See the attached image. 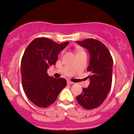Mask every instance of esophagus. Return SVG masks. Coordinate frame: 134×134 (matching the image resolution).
Returning <instances> with one entry per match:
<instances>
[{
  "mask_svg": "<svg viewBox=\"0 0 134 134\" xmlns=\"http://www.w3.org/2000/svg\"><path fill=\"white\" fill-rule=\"evenodd\" d=\"M73 83H74L73 82L70 81H69V80L67 81V84H68V85H72V84H73Z\"/></svg>",
  "mask_w": 134,
  "mask_h": 134,
  "instance_id": "esophagus-1",
  "label": "esophagus"
}]
</instances>
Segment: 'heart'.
Returning a JSON list of instances; mask_svg holds the SVG:
<instances>
[{
	"label": "heart",
	"instance_id": "obj_1",
	"mask_svg": "<svg viewBox=\"0 0 134 134\" xmlns=\"http://www.w3.org/2000/svg\"><path fill=\"white\" fill-rule=\"evenodd\" d=\"M79 53H81V52H79Z\"/></svg>",
	"mask_w": 134,
	"mask_h": 134
}]
</instances>
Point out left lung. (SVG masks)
I'll return each mask as SVG.
<instances>
[{
  "label": "left lung",
  "mask_w": 134,
  "mask_h": 134,
  "mask_svg": "<svg viewBox=\"0 0 134 134\" xmlns=\"http://www.w3.org/2000/svg\"><path fill=\"white\" fill-rule=\"evenodd\" d=\"M86 48L90 55L87 70L90 83L81 94L76 97L77 102L86 109H93L100 105L108 96L111 88L113 60L108 48L100 41L86 39L77 41Z\"/></svg>",
  "instance_id": "obj_1"
}]
</instances>
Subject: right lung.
<instances>
[{
	"label": "right lung",
	"instance_id": "1",
	"mask_svg": "<svg viewBox=\"0 0 134 134\" xmlns=\"http://www.w3.org/2000/svg\"><path fill=\"white\" fill-rule=\"evenodd\" d=\"M68 44L69 42L58 44L39 37L26 48L21 61L22 85L26 97L37 106H49L67 86L65 79L50 77L47 70L55 65L59 53Z\"/></svg>",
	"mask_w": 134,
	"mask_h": 134
}]
</instances>
